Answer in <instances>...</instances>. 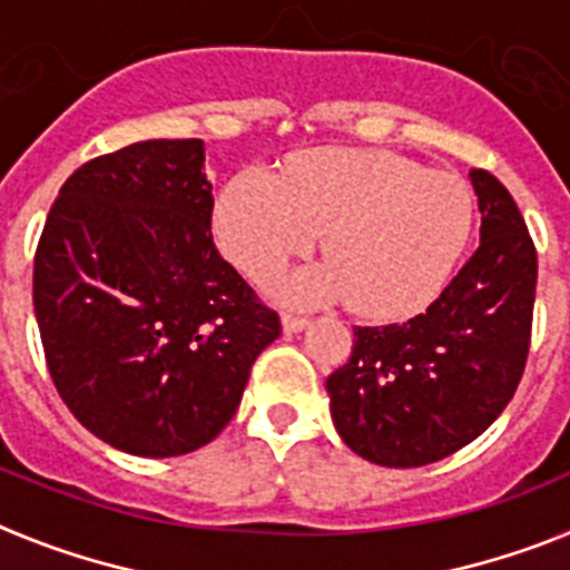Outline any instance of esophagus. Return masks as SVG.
Masks as SVG:
<instances>
[{"instance_id": "esophagus-1", "label": "esophagus", "mask_w": 570, "mask_h": 570, "mask_svg": "<svg viewBox=\"0 0 570 570\" xmlns=\"http://www.w3.org/2000/svg\"><path fill=\"white\" fill-rule=\"evenodd\" d=\"M305 328H308V320H305V316L282 314V331H285V334H299V331Z\"/></svg>"}]
</instances>
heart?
<instances>
[{"instance_id": "obj_1", "label": "heart", "mask_w": 570, "mask_h": 570, "mask_svg": "<svg viewBox=\"0 0 570 570\" xmlns=\"http://www.w3.org/2000/svg\"><path fill=\"white\" fill-rule=\"evenodd\" d=\"M214 228L250 276L305 254L322 230L328 259L271 276V294L291 305L347 299L367 320H402L425 308L460 262L473 196L460 176L391 150L325 148L279 179L239 170L216 199Z\"/></svg>"}]
</instances>
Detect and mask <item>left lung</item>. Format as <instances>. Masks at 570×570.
Returning <instances> with one entry per match:
<instances>
[{
  "label": "left lung",
  "instance_id": "8db88e82",
  "mask_svg": "<svg viewBox=\"0 0 570 570\" xmlns=\"http://www.w3.org/2000/svg\"><path fill=\"white\" fill-rule=\"evenodd\" d=\"M480 248L414 320L354 328L351 360L325 382L336 434L362 460L420 468L465 448L505 411L531 342L537 250L488 170L471 174Z\"/></svg>",
  "mask_w": 570,
  "mask_h": 570
}]
</instances>
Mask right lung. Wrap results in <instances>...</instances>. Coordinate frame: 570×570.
I'll list each match as a JSON object with an SVG mask.
<instances>
[{"instance_id": "add662e5", "label": "right lung", "mask_w": 570, "mask_h": 570, "mask_svg": "<svg viewBox=\"0 0 570 570\" xmlns=\"http://www.w3.org/2000/svg\"><path fill=\"white\" fill-rule=\"evenodd\" d=\"M203 139H148L82 165L33 259L59 396L134 456L190 454L230 422L279 316L219 256Z\"/></svg>"}]
</instances>
